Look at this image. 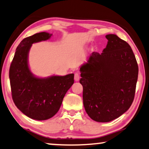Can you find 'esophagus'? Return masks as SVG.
Instances as JSON below:
<instances>
[{"instance_id":"34e87169","label":"esophagus","mask_w":149,"mask_h":149,"mask_svg":"<svg viewBox=\"0 0 149 149\" xmlns=\"http://www.w3.org/2000/svg\"><path fill=\"white\" fill-rule=\"evenodd\" d=\"M79 79H80L79 74H78V73H75V74H74V81H79Z\"/></svg>"}]
</instances>
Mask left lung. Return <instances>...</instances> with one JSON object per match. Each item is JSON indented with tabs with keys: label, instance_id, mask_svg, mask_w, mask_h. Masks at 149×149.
Masks as SVG:
<instances>
[{
	"label": "left lung",
	"instance_id": "8db88e82",
	"mask_svg": "<svg viewBox=\"0 0 149 149\" xmlns=\"http://www.w3.org/2000/svg\"><path fill=\"white\" fill-rule=\"evenodd\" d=\"M102 53L93 52L80 68L85 111L92 120L108 122L119 118L134 98L139 66L131 47L115 34Z\"/></svg>",
	"mask_w": 149,
	"mask_h": 149
}]
</instances>
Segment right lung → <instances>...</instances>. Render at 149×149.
<instances>
[{
    "label": "right lung",
    "mask_w": 149,
    "mask_h": 149,
    "mask_svg": "<svg viewBox=\"0 0 149 149\" xmlns=\"http://www.w3.org/2000/svg\"><path fill=\"white\" fill-rule=\"evenodd\" d=\"M52 34L41 32L20 42L10 64L9 79L12 98L22 113L31 119L46 120L58 111L67 91L74 83V74L38 78L28 66V54L33 43L45 41Z\"/></svg>",
    "instance_id": "add662e5"
}]
</instances>
